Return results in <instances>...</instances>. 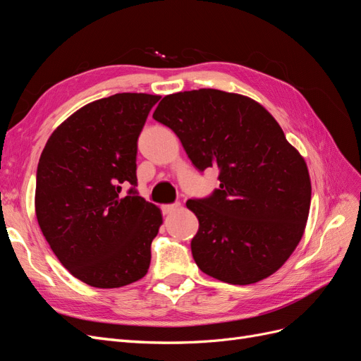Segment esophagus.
Here are the masks:
<instances>
[{"label":"esophagus","mask_w":361,"mask_h":361,"mask_svg":"<svg viewBox=\"0 0 361 361\" xmlns=\"http://www.w3.org/2000/svg\"><path fill=\"white\" fill-rule=\"evenodd\" d=\"M178 207H180L179 203H173V204H162L161 209H162V214H171L178 209Z\"/></svg>","instance_id":"34e87169"}]
</instances>
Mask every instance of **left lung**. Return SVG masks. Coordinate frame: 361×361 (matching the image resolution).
<instances>
[{"mask_svg":"<svg viewBox=\"0 0 361 361\" xmlns=\"http://www.w3.org/2000/svg\"><path fill=\"white\" fill-rule=\"evenodd\" d=\"M199 171L218 169L220 188L191 199L197 267L231 285H251L285 264L307 223L312 185L300 152L264 106L215 89L162 97L154 113Z\"/></svg>","mask_w":361,"mask_h":361,"instance_id":"1","label":"left lung"}]
</instances>
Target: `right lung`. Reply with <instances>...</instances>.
<instances>
[{
	"label": "right lung",
	"mask_w": 361,
	"mask_h": 361,
	"mask_svg": "<svg viewBox=\"0 0 361 361\" xmlns=\"http://www.w3.org/2000/svg\"><path fill=\"white\" fill-rule=\"evenodd\" d=\"M159 97L117 93L87 104L54 130L40 155V231L61 265L93 288H122L149 269L162 215L135 191V161L138 135Z\"/></svg>",
	"instance_id": "add662e5"
}]
</instances>
